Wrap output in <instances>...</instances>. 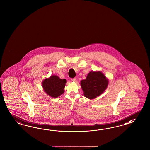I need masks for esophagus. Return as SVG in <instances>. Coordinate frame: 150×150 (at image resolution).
<instances>
[{
    "label": "esophagus",
    "instance_id": "1",
    "mask_svg": "<svg viewBox=\"0 0 150 150\" xmlns=\"http://www.w3.org/2000/svg\"><path fill=\"white\" fill-rule=\"evenodd\" d=\"M71 81L73 82H76V78L71 79Z\"/></svg>",
    "mask_w": 150,
    "mask_h": 150
}]
</instances>
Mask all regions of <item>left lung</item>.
Returning <instances> with one entry per match:
<instances>
[{
  "label": "left lung",
  "mask_w": 150,
  "mask_h": 150,
  "mask_svg": "<svg viewBox=\"0 0 150 150\" xmlns=\"http://www.w3.org/2000/svg\"><path fill=\"white\" fill-rule=\"evenodd\" d=\"M109 81L103 73L100 71H90L86 79L80 82L83 95L92 100L102 94L108 85Z\"/></svg>",
  "instance_id": "1"
}]
</instances>
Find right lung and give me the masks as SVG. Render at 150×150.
I'll list each match as a JSON object with an SVG mask.
<instances>
[{
    "mask_svg": "<svg viewBox=\"0 0 150 150\" xmlns=\"http://www.w3.org/2000/svg\"><path fill=\"white\" fill-rule=\"evenodd\" d=\"M66 82L67 80L65 79H62L57 75H52L45 79L42 82V85L48 95L53 98H57L63 94Z\"/></svg>",
    "mask_w": 150,
    "mask_h": 150,
    "instance_id": "obj_1",
    "label": "right lung"
}]
</instances>
